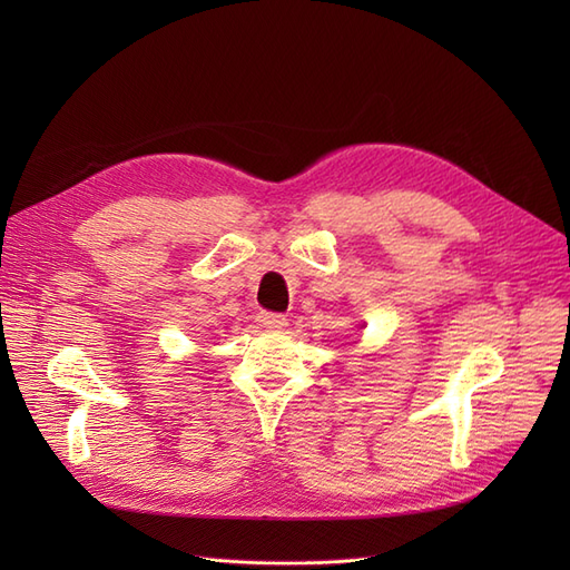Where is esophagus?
<instances>
[{"label":"esophagus","instance_id":"34e87169","mask_svg":"<svg viewBox=\"0 0 570 570\" xmlns=\"http://www.w3.org/2000/svg\"><path fill=\"white\" fill-rule=\"evenodd\" d=\"M256 318H258V325L266 327V331H283L287 325V318L283 314H273V312H262Z\"/></svg>","mask_w":570,"mask_h":570}]
</instances>
